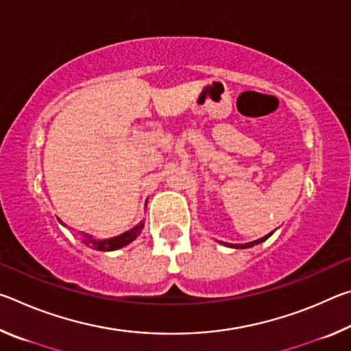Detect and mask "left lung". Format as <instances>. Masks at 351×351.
I'll return each mask as SVG.
<instances>
[{
    "instance_id": "obj_1",
    "label": "left lung",
    "mask_w": 351,
    "mask_h": 351,
    "mask_svg": "<svg viewBox=\"0 0 351 351\" xmlns=\"http://www.w3.org/2000/svg\"><path fill=\"white\" fill-rule=\"evenodd\" d=\"M269 235H271V234H269ZM269 235L263 237V239L254 240V241H251V243H246V245H228V243H224V245H228V246H230V247H237V249H246V247H252V246H255V245H258V243H261V241H265L266 239H268Z\"/></svg>"
}]
</instances>
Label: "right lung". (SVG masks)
<instances>
[{"mask_svg":"<svg viewBox=\"0 0 351 351\" xmlns=\"http://www.w3.org/2000/svg\"><path fill=\"white\" fill-rule=\"evenodd\" d=\"M58 221H60V219H58ZM142 228H144V221H141L138 226H134L133 229L127 230V232H123L117 237H112V239H106V240H97L94 239L93 235H88L83 232H82V237H83V243H85L86 246L96 249V251L108 252V251H116V249H121L123 246H127L128 243H132L136 237L141 234Z\"/></svg>","mask_w":351,"mask_h":351,"instance_id":"add662e5","label":"right lung"}]
</instances>
